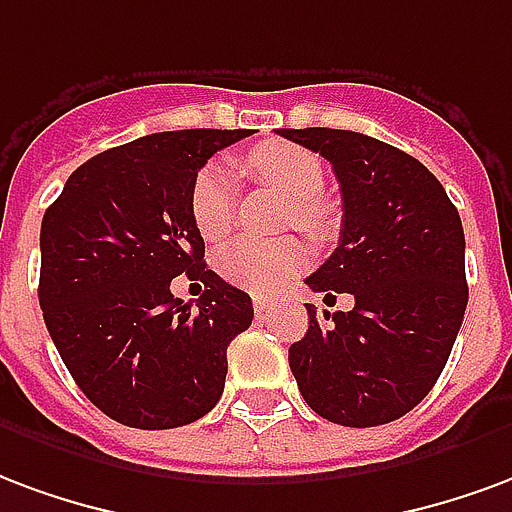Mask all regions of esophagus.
I'll use <instances>...</instances> for the list:
<instances>
[{
  "instance_id": "obj_1",
  "label": "esophagus",
  "mask_w": 512,
  "mask_h": 512,
  "mask_svg": "<svg viewBox=\"0 0 512 512\" xmlns=\"http://www.w3.org/2000/svg\"><path fill=\"white\" fill-rule=\"evenodd\" d=\"M253 311H256V319H267V313H270V300H267V297H253Z\"/></svg>"
}]
</instances>
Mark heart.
Here are the masks:
<instances>
[{
	"label": "heart",
	"mask_w": 512,
	"mask_h": 512,
	"mask_svg": "<svg viewBox=\"0 0 512 512\" xmlns=\"http://www.w3.org/2000/svg\"><path fill=\"white\" fill-rule=\"evenodd\" d=\"M242 171L251 174L270 188L281 190L292 201L294 226L316 231L322 229L324 210L319 196L324 188V166L313 152L294 144H264L251 149L242 158ZM190 218L207 242L223 240L237 218V182L234 171L223 163H210L199 171L190 188ZM308 264V251L300 240H240L226 242L215 253V267L234 286L248 292L270 294L278 292L283 283Z\"/></svg>",
	"instance_id": "heart-1"
}]
</instances>
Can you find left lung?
<instances>
[{
	"mask_svg": "<svg viewBox=\"0 0 512 512\" xmlns=\"http://www.w3.org/2000/svg\"><path fill=\"white\" fill-rule=\"evenodd\" d=\"M319 152L341 182L338 248L305 278L352 311L308 308V333L289 349L305 404L349 428L393 423L431 393L464 322V229L442 182L423 163L352 130H278Z\"/></svg>",
	"mask_w": 512,
	"mask_h": 512,
	"instance_id": "obj_1",
	"label": "left lung"
}]
</instances>
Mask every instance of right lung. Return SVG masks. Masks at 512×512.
Returning <instances> with one entry per match:
<instances>
[{
	"instance_id": "add662e5",
	"label": "right lung",
	"mask_w": 512,
	"mask_h": 512,
	"mask_svg": "<svg viewBox=\"0 0 512 512\" xmlns=\"http://www.w3.org/2000/svg\"><path fill=\"white\" fill-rule=\"evenodd\" d=\"M251 130H169L78 166L40 226V308L62 363L100 412L163 431L199 420L226 384V349L253 302L204 264L190 188ZM185 271L196 309L170 294Z\"/></svg>"
}]
</instances>
